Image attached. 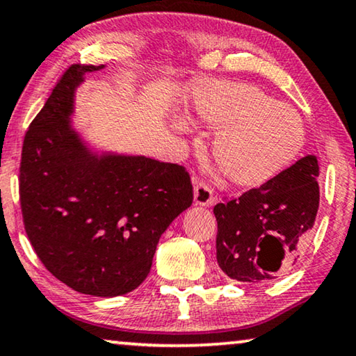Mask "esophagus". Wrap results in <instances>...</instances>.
<instances>
[{
	"instance_id": "obj_1",
	"label": "esophagus",
	"mask_w": 356,
	"mask_h": 356,
	"mask_svg": "<svg viewBox=\"0 0 356 356\" xmlns=\"http://www.w3.org/2000/svg\"><path fill=\"white\" fill-rule=\"evenodd\" d=\"M215 202V195H213V189L207 183L195 181L194 186V204L200 207H209Z\"/></svg>"
}]
</instances>
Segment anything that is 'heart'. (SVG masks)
Masks as SVG:
<instances>
[{
    "mask_svg": "<svg viewBox=\"0 0 356 356\" xmlns=\"http://www.w3.org/2000/svg\"><path fill=\"white\" fill-rule=\"evenodd\" d=\"M200 124L221 129L213 157L227 179L243 188L269 183L296 161L305 143L300 114L250 84L215 83L194 100Z\"/></svg>",
    "mask_w": 356,
    "mask_h": 356,
    "instance_id": "1",
    "label": "heart"
}]
</instances>
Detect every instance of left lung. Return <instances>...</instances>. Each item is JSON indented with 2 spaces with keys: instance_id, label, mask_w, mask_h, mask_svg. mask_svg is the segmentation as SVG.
I'll return each mask as SVG.
<instances>
[{
  "instance_id": "1",
  "label": "left lung",
  "mask_w": 356,
  "mask_h": 356,
  "mask_svg": "<svg viewBox=\"0 0 356 356\" xmlns=\"http://www.w3.org/2000/svg\"><path fill=\"white\" fill-rule=\"evenodd\" d=\"M318 161L299 159L278 177L216 204V259L227 277L256 283L289 270L314 227L320 204Z\"/></svg>"
}]
</instances>
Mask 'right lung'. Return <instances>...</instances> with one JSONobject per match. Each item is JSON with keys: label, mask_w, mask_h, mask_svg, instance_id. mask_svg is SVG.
<instances>
[{"label": "right lung", "mask_w": 356, "mask_h": 356, "mask_svg": "<svg viewBox=\"0 0 356 356\" xmlns=\"http://www.w3.org/2000/svg\"><path fill=\"white\" fill-rule=\"evenodd\" d=\"M105 65H71L26 130L20 207L38 258L54 277L90 296L134 291L151 270L161 235L193 204L178 163L87 147L71 127L74 92Z\"/></svg>", "instance_id": "1"}]
</instances>
